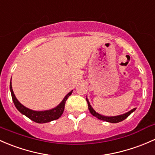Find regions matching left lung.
Here are the masks:
<instances>
[{
	"instance_id": "8db88e82",
	"label": "left lung",
	"mask_w": 155,
	"mask_h": 155,
	"mask_svg": "<svg viewBox=\"0 0 155 155\" xmlns=\"http://www.w3.org/2000/svg\"><path fill=\"white\" fill-rule=\"evenodd\" d=\"M86 99H87V104H88V107H89V112L91 113V114H92V116H95V117L98 118V119H101V120L105 121V122H110V123H118V122H122V121L125 120L127 116H130V115L133 112H134L137 109V108H134V109L130 110L128 111V112L123 113V114L119 115V116H103V115H101V114H99L98 113H97L96 111H95V110L92 107V106L90 105V103H89L87 97Z\"/></svg>"
}]
</instances>
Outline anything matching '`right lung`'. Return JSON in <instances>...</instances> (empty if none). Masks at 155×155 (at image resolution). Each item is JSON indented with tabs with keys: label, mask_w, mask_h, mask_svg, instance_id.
Returning a JSON list of instances; mask_svg holds the SVG:
<instances>
[{
	"label": "right lung",
	"mask_w": 155,
	"mask_h": 155,
	"mask_svg": "<svg viewBox=\"0 0 155 155\" xmlns=\"http://www.w3.org/2000/svg\"><path fill=\"white\" fill-rule=\"evenodd\" d=\"M9 89H10L12 101H13V103L14 104H15V107L17 108V110H18L19 112L22 113L23 115H25V116H26L27 117L29 118L30 119H31L33 122H36V123L41 124L46 123V122H51V121L56 120V119H58L59 118L62 116L63 111H64L65 104H66L67 98L71 95V93H72L73 92V90H71V92H68L66 96L64 97L63 101L60 102L57 106H56L55 107L50 110H46L38 111L29 109V108L24 106L23 104H21L18 101V100L17 99L15 94H14L13 90H12V83H11V81L10 85H9Z\"/></svg>",
	"instance_id": "right-lung-1"
}]
</instances>
